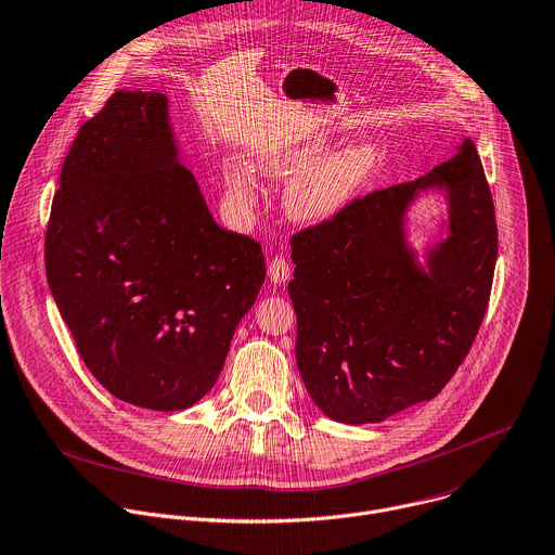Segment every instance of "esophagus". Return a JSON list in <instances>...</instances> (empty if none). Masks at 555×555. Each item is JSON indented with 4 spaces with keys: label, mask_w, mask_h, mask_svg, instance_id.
Listing matches in <instances>:
<instances>
[{
    "label": "esophagus",
    "mask_w": 555,
    "mask_h": 555,
    "mask_svg": "<svg viewBox=\"0 0 555 555\" xmlns=\"http://www.w3.org/2000/svg\"><path fill=\"white\" fill-rule=\"evenodd\" d=\"M268 276H270V281L276 283V285L289 281V276H292V263H289L287 259H283V257H274V259L268 263Z\"/></svg>",
    "instance_id": "34e87169"
}]
</instances>
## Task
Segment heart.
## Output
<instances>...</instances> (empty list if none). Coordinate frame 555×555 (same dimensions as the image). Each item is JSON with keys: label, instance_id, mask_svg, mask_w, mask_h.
Instances as JSON below:
<instances>
[{"label": "heart", "instance_id": "heart-1", "mask_svg": "<svg viewBox=\"0 0 555 555\" xmlns=\"http://www.w3.org/2000/svg\"><path fill=\"white\" fill-rule=\"evenodd\" d=\"M322 152L324 141L311 139L300 145L272 150L259 158V169L266 178H292L285 207L289 218L307 227L335 218L379 163V147L373 141L350 143L318 163ZM224 182L229 196L240 207L248 209L255 205L257 180L240 160H227Z\"/></svg>", "mask_w": 555, "mask_h": 555}]
</instances>
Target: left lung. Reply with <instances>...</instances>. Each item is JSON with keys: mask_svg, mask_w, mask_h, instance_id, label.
I'll use <instances>...</instances> for the list:
<instances>
[{"mask_svg": "<svg viewBox=\"0 0 555 555\" xmlns=\"http://www.w3.org/2000/svg\"><path fill=\"white\" fill-rule=\"evenodd\" d=\"M425 189L450 203V237L423 269L404 214ZM496 220L470 139L412 182L348 203L292 237L296 363L313 403L346 425L382 423L438 397L481 326L496 263Z\"/></svg>", "mask_w": 555, "mask_h": 555, "instance_id": "obj_1", "label": "left lung"}]
</instances>
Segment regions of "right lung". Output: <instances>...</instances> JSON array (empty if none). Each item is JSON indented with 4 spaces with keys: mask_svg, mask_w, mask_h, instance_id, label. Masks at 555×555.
I'll list each match as a JSON object with an SVG mask.
<instances>
[{
    "mask_svg": "<svg viewBox=\"0 0 555 555\" xmlns=\"http://www.w3.org/2000/svg\"><path fill=\"white\" fill-rule=\"evenodd\" d=\"M46 272L91 375L119 401L176 412L216 386L266 263L216 224L167 98L115 91L65 156Z\"/></svg>",
    "mask_w": 555,
    "mask_h": 555,
    "instance_id": "add662e5",
    "label": "right lung"
}]
</instances>
